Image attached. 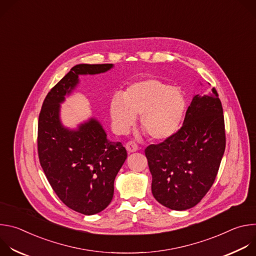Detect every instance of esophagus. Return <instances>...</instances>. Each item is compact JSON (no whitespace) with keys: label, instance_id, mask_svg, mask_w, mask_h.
Here are the masks:
<instances>
[{"label":"esophagus","instance_id":"esophagus-1","mask_svg":"<svg viewBox=\"0 0 256 256\" xmlns=\"http://www.w3.org/2000/svg\"><path fill=\"white\" fill-rule=\"evenodd\" d=\"M126 151H128V153H132V152L138 151V144H136V142L130 140V142H128L126 144Z\"/></svg>","mask_w":256,"mask_h":256}]
</instances>
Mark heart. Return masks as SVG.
<instances>
[{"mask_svg":"<svg viewBox=\"0 0 256 256\" xmlns=\"http://www.w3.org/2000/svg\"><path fill=\"white\" fill-rule=\"evenodd\" d=\"M186 98L176 87L158 79L132 84L110 103V116L116 130L126 132L140 116L142 130L153 140H166L179 128L186 112Z\"/></svg>","mask_w":256,"mask_h":256,"instance_id":"heart-1","label":"heart"}]
</instances>
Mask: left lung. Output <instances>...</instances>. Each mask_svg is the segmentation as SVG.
Returning a JSON list of instances; mask_svg holds the SVG:
<instances>
[{
	"label": "left lung",
	"instance_id": "8db88e82",
	"mask_svg": "<svg viewBox=\"0 0 256 256\" xmlns=\"http://www.w3.org/2000/svg\"><path fill=\"white\" fill-rule=\"evenodd\" d=\"M225 147L223 107L214 87L194 97L173 136L144 149L157 202L175 210L196 206L214 184Z\"/></svg>",
	"mask_w": 256,
	"mask_h": 256
}]
</instances>
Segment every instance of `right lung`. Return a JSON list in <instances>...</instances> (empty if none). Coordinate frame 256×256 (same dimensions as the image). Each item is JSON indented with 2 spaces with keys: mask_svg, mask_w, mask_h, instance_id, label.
Segmentation results:
<instances>
[{
  "mask_svg": "<svg viewBox=\"0 0 256 256\" xmlns=\"http://www.w3.org/2000/svg\"><path fill=\"white\" fill-rule=\"evenodd\" d=\"M112 64H77L48 93L38 118V152L44 172L58 198L83 214L103 210L114 198L116 174L126 159L122 142H110L95 120L78 130L64 128L60 103L78 84L79 75L99 74Z\"/></svg>",
  "mask_w": 256,
  "mask_h": 256,
  "instance_id": "right-lung-1",
  "label": "right lung"
}]
</instances>
